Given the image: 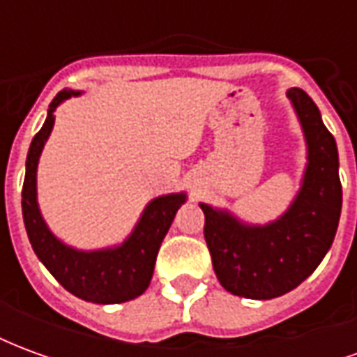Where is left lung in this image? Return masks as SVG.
Masks as SVG:
<instances>
[{
    "label": "left lung",
    "instance_id": "obj_1",
    "mask_svg": "<svg viewBox=\"0 0 357 357\" xmlns=\"http://www.w3.org/2000/svg\"><path fill=\"white\" fill-rule=\"evenodd\" d=\"M287 97L307 147L306 172L289 210L275 222L252 225L201 202L204 239L218 281L245 298H277L296 289L321 264L340 220L342 185L335 137L306 91L291 88Z\"/></svg>",
    "mask_w": 357,
    "mask_h": 357
}]
</instances>
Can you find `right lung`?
<instances>
[{
  "mask_svg": "<svg viewBox=\"0 0 357 357\" xmlns=\"http://www.w3.org/2000/svg\"><path fill=\"white\" fill-rule=\"evenodd\" d=\"M80 95L63 89L51 101L42 130L36 133L26 156V176L22 185V218L28 239L40 262L74 296L93 304H120L147 291L155 271L156 255L170 229L185 193H170L149 202L130 237L112 248L78 250L65 245L50 231L38 206L36 172L43 145L55 124V109L68 97Z\"/></svg>",
  "mask_w": 357,
  "mask_h": 357,
  "instance_id": "add662e5",
  "label": "right lung"
}]
</instances>
